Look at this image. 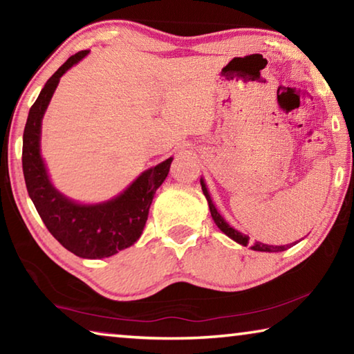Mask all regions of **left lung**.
Segmentation results:
<instances>
[{"instance_id":"8db88e82","label":"left lung","mask_w":354,"mask_h":354,"mask_svg":"<svg viewBox=\"0 0 354 354\" xmlns=\"http://www.w3.org/2000/svg\"><path fill=\"white\" fill-rule=\"evenodd\" d=\"M200 183H201L203 194H205V196H206L207 205H209V211H211L212 220L215 221V225H217V226L220 227L221 232H225V234H226L227 237H231L232 241L237 242V243H241V245H243V247H247L250 237L242 234V232H239L237 230H234V227L226 223L225 218L221 217L220 212H218L217 209H215V206H214V203H212V200H211V195H209L207 187H206V184H205V179L201 178ZM251 250H254V251H268V253H277V251H284V250H287V245H266V243L256 242V243L253 245V247H251Z\"/></svg>"}]
</instances>
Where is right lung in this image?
<instances>
[{"instance_id":"add662e5","label":"right lung","mask_w":354,"mask_h":354,"mask_svg":"<svg viewBox=\"0 0 354 354\" xmlns=\"http://www.w3.org/2000/svg\"><path fill=\"white\" fill-rule=\"evenodd\" d=\"M87 55L88 50H84L68 57L41 88L29 109L21 162L28 194L53 237L76 256L101 259L131 247L140 237L156 190L169 175L173 158L145 170L115 198L98 205L76 203L51 184L40 156L41 118L62 75Z\"/></svg>"}]
</instances>
